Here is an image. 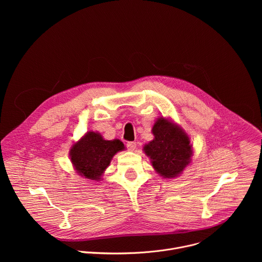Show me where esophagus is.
<instances>
[{
  "label": "esophagus",
  "mask_w": 262,
  "mask_h": 262,
  "mask_svg": "<svg viewBox=\"0 0 262 262\" xmlns=\"http://www.w3.org/2000/svg\"><path fill=\"white\" fill-rule=\"evenodd\" d=\"M126 147L128 148V150L134 151L135 149H136V147H137V143L136 142H127L126 143Z\"/></svg>",
  "instance_id": "obj_1"
}]
</instances>
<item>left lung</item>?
I'll return each instance as SVG.
<instances>
[{
  "mask_svg": "<svg viewBox=\"0 0 262 262\" xmlns=\"http://www.w3.org/2000/svg\"><path fill=\"white\" fill-rule=\"evenodd\" d=\"M155 139L144 146L145 154L150 157L154 168L165 178L178 176L191 162L190 139L180 127L165 118L154 125Z\"/></svg>",
  "mask_w": 262,
  "mask_h": 262,
  "instance_id": "1",
  "label": "left lung"
}]
</instances>
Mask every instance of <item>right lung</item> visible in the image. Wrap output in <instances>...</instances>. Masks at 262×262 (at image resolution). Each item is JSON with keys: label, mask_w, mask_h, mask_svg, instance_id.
Returning a JSON list of instances; mask_svg holds the SVG:
<instances>
[{"label": "right lung", "mask_w": 262, "mask_h": 262, "mask_svg": "<svg viewBox=\"0 0 262 262\" xmlns=\"http://www.w3.org/2000/svg\"><path fill=\"white\" fill-rule=\"evenodd\" d=\"M122 149L124 145L121 141H106L99 134L89 132L72 146L70 159L80 175L98 180L112 158Z\"/></svg>", "instance_id": "obj_1"}]
</instances>
